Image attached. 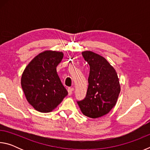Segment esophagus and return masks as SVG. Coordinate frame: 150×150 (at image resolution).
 <instances>
[{"label": "esophagus", "mask_w": 150, "mask_h": 150, "mask_svg": "<svg viewBox=\"0 0 150 150\" xmlns=\"http://www.w3.org/2000/svg\"><path fill=\"white\" fill-rule=\"evenodd\" d=\"M67 91H68V95H69V96L72 95V91H73L72 88H67Z\"/></svg>", "instance_id": "obj_1"}]
</instances>
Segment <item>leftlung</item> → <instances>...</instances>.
<instances>
[{
	"label": "left lung",
	"instance_id": "left-lung-1",
	"mask_svg": "<svg viewBox=\"0 0 150 150\" xmlns=\"http://www.w3.org/2000/svg\"><path fill=\"white\" fill-rule=\"evenodd\" d=\"M90 67L87 95L77 101L83 115L96 118L108 114L115 106L120 86L115 69L105 58L90 51L82 52Z\"/></svg>",
	"mask_w": 150,
	"mask_h": 150
}]
</instances>
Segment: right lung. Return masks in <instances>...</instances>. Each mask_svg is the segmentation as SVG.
<instances>
[{"mask_svg": "<svg viewBox=\"0 0 150 150\" xmlns=\"http://www.w3.org/2000/svg\"><path fill=\"white\" fill-rule=\"evenodd\" d=\"M62 52L45 51L35 56L25 68L21 85L30 105L40 112H49L67 95L56 67L62 62Z\"/></svg>", "mask_w": 150, "mask_h": 150, "instance_id": "obj_1", "label": "right lung"}]
</instances>
